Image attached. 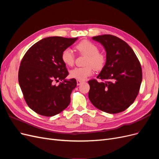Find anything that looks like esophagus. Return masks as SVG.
Here are the masks:
<instances>
[{"label": "esophagus", "instance_id": "1", "mask_svg": "<svg viewBox=\"0 0 159 159\" xmlns=\"http://www.w3.org/2000/svg\"><path fill=\"white\" fill-rule=\"evenodd\" d=\"M82 83H83V81H82L79 80H77V85H81V84H82Z\"/></svg>", "mask_w": 159, "mask_h": 159}]
</instances>
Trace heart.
<instances>
[{
	"instance_id": "obj_1",
	"label": "heart",
	"mask_w": 159,
	"mask_h": 159,
	"mask_svg": "<svg viewBox=\"0 0 159 159\" xmlns=\"http://www.w3.org/2000/svg\"><path fill=\"white\" fill-rule=\"evenodd\" d=\"M75 48L80 54L87 56L85 61L86 66L75 68L71 70L70 76L72 78L84 81L92 75L93 68L99 70L103 68L106 57L104 54L99 52L98 47L93 42L89 40H83L76 45ZM61 60L66 66H74L75 56L73 51L70 48L64 50L61 53Z\"/></svg>"
}]
</instances>
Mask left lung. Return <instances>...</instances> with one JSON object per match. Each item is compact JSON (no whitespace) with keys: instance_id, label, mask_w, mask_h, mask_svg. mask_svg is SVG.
I'll return each instance as SVG.
<instances>
[{"instance_id":"8db88e82","label":"left lung","mask_w":159,"mask_h":159,"mask_svg":"<svg viewBox=\"0 0 159 159\" xmlns=\"http://www.w3.org/2000/svg\"><path fill=\"white\" fill-rule=\"evenodd\" d=\"M106 51V63L97 78L88 81L89 99L95 107L108 113L127 109L135 100L142 81V68L136 54L119 38L104 34L93 37Z\"/></svg>"}]
</instances>
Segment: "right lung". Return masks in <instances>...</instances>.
Here are the masks:
<instances>
[{
	"label": "right lung",
	"mask_w": 159,
	"mask_h": 159,
	"mask_svg": "<svg viewBox=\"0 0 159 159\" xmlns=\"http://www.w3.org/2000/svg\"><path fill=\"white\" fill-rule=\"evenodd\" d=\"M78 38L53 36L32 46L22 57L18 82L24 98L31 109L46 117L60 113L70 103L75 79L66 80L69 73L61 60V53ZM63 81L58 86L55 83Z\"/></svg>",
	"instance_id": "add662e5"
}]
</instances>
